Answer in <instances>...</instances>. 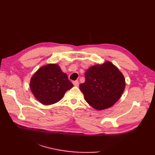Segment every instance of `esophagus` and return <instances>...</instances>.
<instances>
[{
    "label": "esophagus",
    "mask_w": 155,
    "mask_h": 155,
    "mask_svg": "<svg viewBox=\"0 0 155 155\" xmlns=\"http://www.w3.org/2000/svg\"><path fill=\"white\" fill-rule=\"evenodd\" d=\"M72 83H73L74 86H78V84H79V82H78V81H75L72 82Z\"/></svg>",
    "instance_id": "1"
}]
</instances>
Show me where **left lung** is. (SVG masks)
Listing matches in <instances>:
<instances>
[{"label":"left lung","mask_w":155,"mask_h":155,"mask_svg":"<svg viewBox=\"0 0 155 155\" xmlns=\"http://www.w3.org/2000/svg\"><path fill=\"white\" fill-rule=\"evenodd\" d=\"M85 82L80 84L84 99L94 109L111 107L120 98L125 79L118 68L109 61L92 66L84 74Z\"/></svg>","instance_id":"obj_1"}]
</instances>
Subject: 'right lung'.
Wrapping results in <instances>:
<instances>
[{
	"mask_svg": "<svg viewBox=\"0 0 155 155\" xmlns=\"http://www.w3.org/2000/svg\"><path fill=\"white\" fill-rule=\"evenodd\" d=\"M73 84L56 64L42 66L31 77L30 87L37 101L45 105L61 101Z\"/></svg>",
	"mask_w": 155,
	"mask_h": 155,
	"instance_id": "1",
	"label": "right lung"
}]
</instances>
